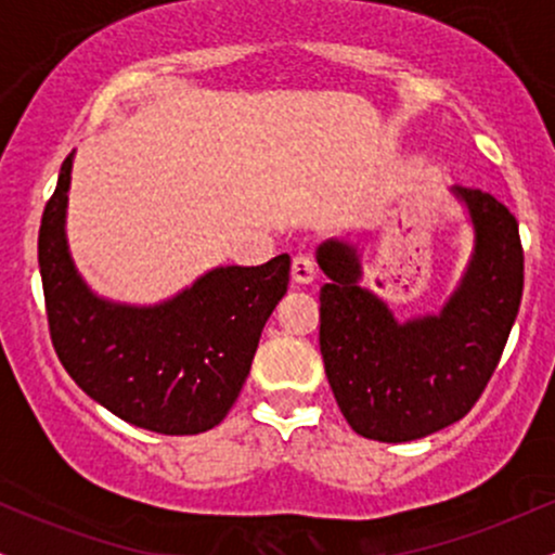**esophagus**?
I'll use <instances>...</instances> for the list:
<instances>
[{
	"label": "esophagus",
	"mask_w": 555,
	"mask_h": 555,
	"mask_svg": "<svg viewBox=\"0 0 555 555\" xmlns=\"http://www.w3.org/2000/svg\"><path fill=\"white\" fill-rule=\"evenodd\" d=\"M315 273H318V263L310 253H297V256L292 258V276H295V282L299 284L313 282Z\"/></svg>",
	"instance_id": "34e87169"
}]
</instances>
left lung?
Listing matches in <instances>:
<instances>
[{"mask_svg":"<svg viewBox=\"0 0 555 555\" xmlns=\"http://www.w3.org/2000/svg\"><path fill=\"white\" fill-rule=\"evenodd\" d=\"M475 224V256L441 315L397 323L360 289L352 247L326 242L318 263L321 354L331 391L354 433L384 443L425 438L467 415L517 321L525 286L519 224L482 190L456 188Z\"/></svg>","mask_w":555,"mask_h":555,"instance_id":"left-lung-1","label":"left lung"}]
</instances>
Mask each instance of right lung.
I'll return each mask as SVG.
<instances>
[{
    "instance_id": "obj_1",
    "label": "right lung",
    "mask_w": 555,
    "mask_h": 555,
    "mask_svg": "<svg viewBox=\"0 0 555 555\" xmlns=\"http://www.w3.org/2000/svg\"><path fill=\"white\" fill-rule=\"evenodd\" d=\"M73 154L38 229L49 336L69 378L138 428L195 436L227 417L260 331L289 284V256L206 273L171 302L125 308L93 297L73 269L65 208Z\"/></svg>"
}]
</instances>
